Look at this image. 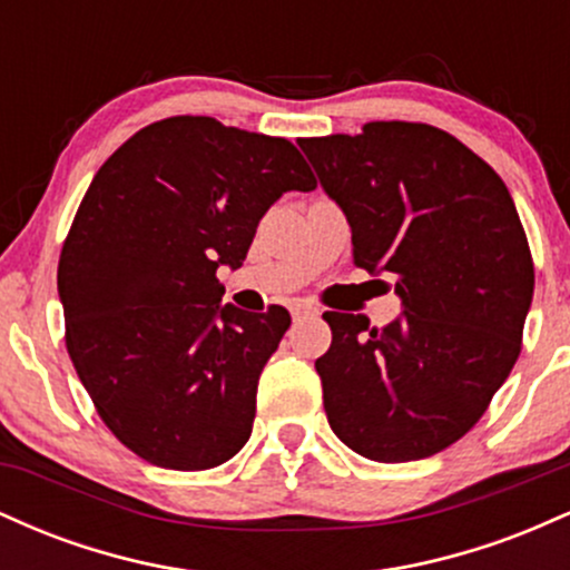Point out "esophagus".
Segmentation results:
<instances>
[{"label":"esophagus","mask_w":570,"mask_h":570,"mask_svg":"<svg viewBox=\"0 0 570 570\" xmlns=\"http://www.w3.org/2000/svg\"><path fill=\"white\" fill-rule=\"evenodd\" d=\"M292 316H294V322H303V318H316L318 316V307H313V305H297L292 311Z\"/></svg>","instance_id":"1"}]
</instances>
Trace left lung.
Here are the masks:
<instances>
[{
    "instance_id": "8db88e82",
    "label": "left lung",
    "mask_w": 570,
    "mask_h": 570,
    "mask_svg": "<svg viewBox=\"0 0 570 570\" xmlns=\"http://www.w3.org/2000/svg\"><path fill=\"white\" fill-rule=\"evenodd\" d=\"M351 225L353 265L394 276L402 316L370 326L324 313L316 358L330 426L381 463L461 440L512 372L533 299V259L501 176L448 130L367 122L299 141Z\"/></svg>"
}]
</instances>
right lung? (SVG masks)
<instances>
[{
    "instance_id": "right-lung-1",
    "label": "right lung",
    "mask_w": 570,
    "mask_h": 570,
    "mask_svg": "<svg viewBox=\"0 0 570 570\" xmlns=\"http://www.w3.org/2000/svg\"><path fill=\"white\" fill-rule=\"evenodd\" d=\"M316 189L292 141L166 117L98 168L58 259L67 351L107 429L144 461L203 472L252 436L259 372L292 318L222 305L259 219Z\"/></svg>"
}]
</instances>
